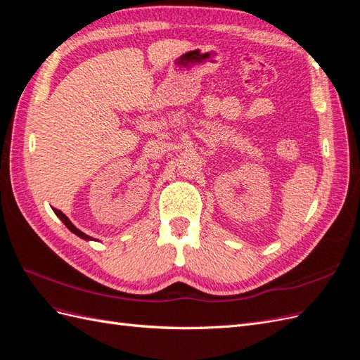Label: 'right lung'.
Returning a JSON list of instances; mask_svg holds the SVG:
<instances>
[{
	"mask_svg": "<svg viewBox=\"0 0 360 360\" xmlns=\"http://www.w3.org/2000/svg\"><path fill=\"white\" fill-rule=\"evenodd\" d=\"M53 213H56L58 217H60V219H61V222L64 224V225H66L68 228H69V230L73 233V234H76V236H78V237H81V238H84V240H93V237H90V236H86L85 233H82L81 230H78V228H76L72 222H70V219H69V217L66 216V214H64L61 210H57V209H53Z\"/></svg>",
	"mask_w": 360,
	"mask_h": 360,
	"instance_id": "1",
	"label": "right lung"
}]
</instances>
